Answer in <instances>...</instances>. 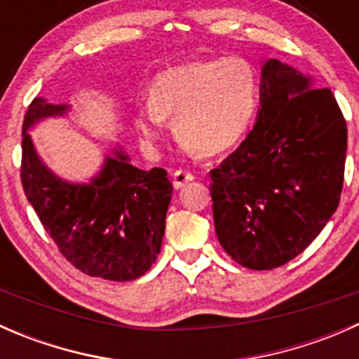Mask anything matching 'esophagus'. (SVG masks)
Here are the masks:
<instances>
[{
  "instance_id": "34e87169",
  "label": "esophagus",
  "mask_w": 359,
  "mask_h": 359,
  "mask_svg": "<svg viewBox=\"0 0 359 359\" xmlns=\"http://www.w3.org/2000/svg\"><path fill=\"white\" fill-rule=\"evenodd\" d=\"M173 187L175 189H182L186 184L193 182L194 180V175L191 172H186V170H177V172H173Z\"/></svg>"
}]
</instances>
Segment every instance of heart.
<instances>
[{
    "instance_id": "1",
    "label": "heart",
    "mask_w": 359,
    "mask_h": 359,
    "mask_svg": "<svg viewBox=\"0 0 359 359\" xmlns=\"http://www.w3.org/2000/svg\"><path fill=\"white\" fill-rule=\"evenodd\" d=\"M259 102L255 69L243 57L191 62L161 72L151 99L135 106V128L149 149L173 119L182 147L206 156L226 153L243 140Z\"/></svg>"
}]
</instances>
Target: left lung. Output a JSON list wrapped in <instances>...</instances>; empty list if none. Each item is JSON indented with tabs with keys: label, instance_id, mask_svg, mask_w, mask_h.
I'll return each mask as SVG.
<instances>
[{
	"label": "left lung",
	"instance_id": "8db88e82",
	"mask_svg": "<svg viewBox=\"0 0 359 359\" xmlns=\"http://www.w3.org/2000/svg\"><path fill=\"white\" fill-rule=\"evenodd\" d=\"M253 128L212 170L213 224L243 267L266 271L302 253L335 213L347 128L334 93L313 76L267 59Z\"/></svg>",
	"mask_w": 359,
	"mask_h": 359
}]
</instances>
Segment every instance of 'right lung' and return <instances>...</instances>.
<instances>
[{
    "label": "right lung",
    "mask_w": 359,
    "mask_h": 359,
    "mask_svg": "<svg viewBox=\"0 0 359 359\" xmlns=\"http://www.w3.org/2000/svg\"><path fill=\"white\" fill-rule=\"evenodd\" d=\"M71 109V104H50L43 97L29 106L22 125L24 193L72 266L104 280H137L161 250L173 186L163 168L133 166L119 144L88 182H69L52 172L29 132Z\"/></svg>",
    "instance_id": "add662e5"
}]
</instances>
